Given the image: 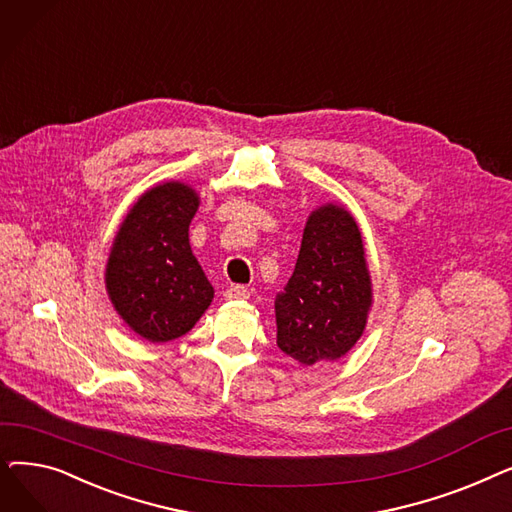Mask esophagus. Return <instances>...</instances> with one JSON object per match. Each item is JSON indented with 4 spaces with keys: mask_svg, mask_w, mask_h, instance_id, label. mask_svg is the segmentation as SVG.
<instances>
[{
    "mask_svg": "<svg viewBox=\"0 0 512 512\" xmlns=\"http://www.w3.org/2000/svg\"><path fill=\"white\" fill-rule=\"evenodd\" d=\"M251 297V292L247 286H240V284H234L226 290V299L228 301H245Z\"/></svg>",
    "mask_w": 512,
    "mask_h": 512,
    "instance_id": "34e87169",
    "label": "esophagus"
}]
</instances>
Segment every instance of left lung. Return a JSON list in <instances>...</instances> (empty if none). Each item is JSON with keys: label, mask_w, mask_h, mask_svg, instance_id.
Segmentation results:
<instances>
[{"label": "left lung", "mask_w": 512, "mask_h": 512, "mask_svg": "<svg viewBox=\"0 0 512 512\" xmlns=\"http://www.w3.org/2000/svg\"><path fill=\"white\" fill-rule=\"evenodd\" d=\"M274 305L280 351L303 365L340 359L361 338L371 282L359 226L344 207L309 215L297 265Z\"/></svg>", "instance_id": "obj_1"}]
</instances>
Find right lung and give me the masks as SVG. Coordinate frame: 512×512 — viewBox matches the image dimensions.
I'll list each match as a JSON object with an SVG mask.
<instances>
[{
	"instance_id": "add662e5",
	"label": "right lung",
	"mask_w": 512,
	"mask_h": 512,
	"mask_svg": "<svg viewBox=\"0 0 512 512\" xmlns=\"http://www.w3.org/2000/svg\"><path fill=\"white\" fill-rule=\"evenodd\" d=\"M197 207L191 186L151 188L128 211L107 261L105 284L116 311L155 344L184 336L213 299L188 242Z\"/></svg>"
}]
</instances>
